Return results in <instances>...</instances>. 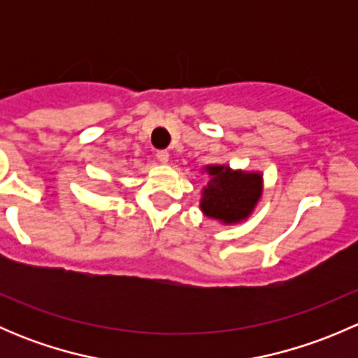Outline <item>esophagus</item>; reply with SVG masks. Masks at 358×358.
Returning <instances> with one entry per match:
<instances>
[{"label":"esophagus","instance_id":"obj_1","mask_svg":"<svg viewBox=\"0 0 358 358\" xmlns=\"http://www.w3.org/2000/svg\"><path fill=\"white\" fill-rule=\"evenodd\" d=\"M156 157H157V161L161 162V164H166V162L169 161V152H168V150H157Z\"/></svg>","mask_w":358,"mask_h":358}]
</instances>
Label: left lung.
<instances>
[{"mask_svg": "<svg viewBox=\"0 0 358 358\" xmlns=\"http://www.w3.org/2000/svg\"><path fill=\"white\" fill-rule=\"evenodd\" d=\"M209 180L202 189L201 211L211 220L232 225L251 216L263 194V175L232 169L225 164H208Z\"/></svg>", "mask_w": 358, "mask_h": 358, "instance_id": "1", "label": "left lung"}]
</instances>
